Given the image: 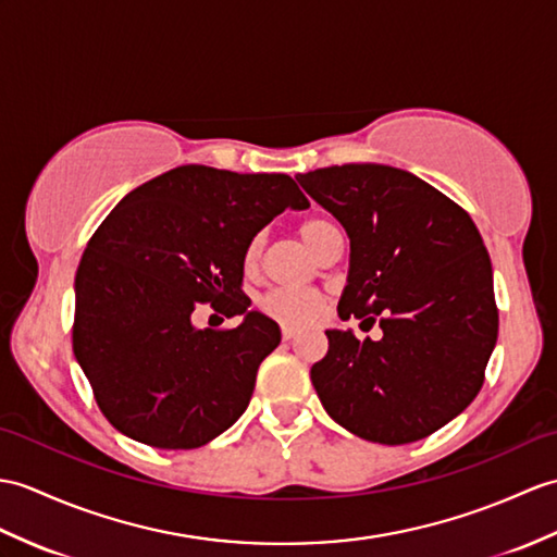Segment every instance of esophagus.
<instances>
[{
  "mask_svg": "<svg viewBox=\"0 0 557 557\" xmlns=\"http://www.w3.org/2000/svg\"><path fill=\"white\" fill-rule=\"evenodd\" d=\"M294 337H296V330L289 327V325H284V327H282V339H284V342H292Z\"/></svg>",
  "mask_w": 557,
  "mask_h": 557,
  "instance_id": "obj_1",
  "label": "esophagus"
}]
</instances>
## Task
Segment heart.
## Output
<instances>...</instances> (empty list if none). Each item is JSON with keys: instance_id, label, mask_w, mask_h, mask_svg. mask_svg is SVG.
Segmentation results:
<instances>
[{"instance_id": "obj_1", "label": "heart", "mask_w": 557, "mask_h": 557, "mask_svg": "<svg viewBox=\"0 0 557 557\" xmlns=\"http://www.w3.org/2000/svg\"><path fill=\"white\" fill-rule=\"evenodd\" d=\"M334 225L325 218H308L299 225V235L306 242V247L318 253L320 244L325 242L327 232H332ZM261 247L263 239L261 235H256L253 239H249L247 249H244V268L253 270L258 265V258H261ZM322 299L313 292H301V289H270L263 299H261V308L270 318H275L284 325H306V322L315 320L322 313Z\"/></svg>"}]
</instances>
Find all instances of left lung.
Here are the masks:
<instances>
[{"label":"left lung","instance_id":"1","mask_svg":"<svg viewBox=\"0 0 557 557\" xmlns=\"http://www.w3.org/2000/svg\"><path fill=\"white\" fill-rule=\"evenodd\" d=\"M351 239L337 313L380 342L327 330L310 368L330 418L368 442L400 446L442 430L484 384L498 339L494 273L468 211L424 180L380 163L296 175Z\"/></svg>","mask_w":557,"mask_h":557}]
</instances>
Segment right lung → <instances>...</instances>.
<instances>
[{"instance_id":"add662e5","label":"right lung","mask_w":557,"mask_h":557,"mask_svg":"<svg viewBox=\"0 0 557 557\" xmlns=\"http://www.w3.org/2000/svg\"><path fill=\"white\" fill-rule=\"evenodd\" d=\"M289 175L180 165L103 218L75 273L73 351L115 430L153 448L209 444L247 410L277 322L249 310L244 249L284 209H308ZM211 302L237 329L197 331Z\"/></svg>"}]
</instances>
